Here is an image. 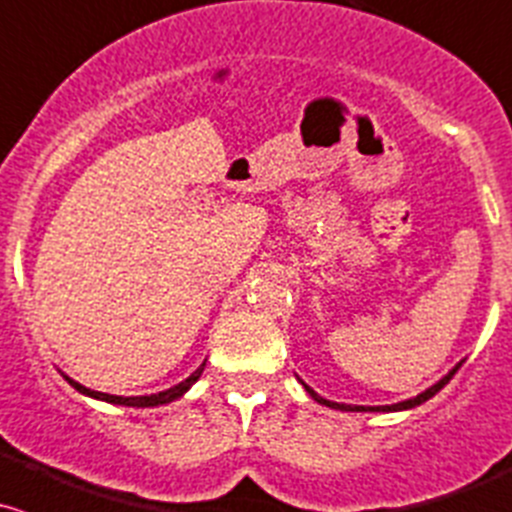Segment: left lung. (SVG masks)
<instances>
[{
    "label": "left lung",
    "instance_id": "left-lung-1",
    "mask_svg": "<svg viewBox=\"0 0 512 512\" xmlns=\"http://www.w3.org/2000/svg\"><path fill=\"white\" fill-rule=\"evenodd\" d=\"M460 365H463V362H458V365H455L453 370H450L448 375L443 377V380H438V382H435V385H430V388L425 390V393H420V395H415V398L403 400V403H395V405H345V403H332V400H325V398H322V395H317L315 390L310 388V385H305V382H302V380L300 382H302V388H305L307 393H310V398L315 400V403L327 405V408H332V410H350V413H398V410L418 408V405H423L425 400H430V398H433V395H438L440 390H443L445 385H448L450 377H453L455 372H458Z\"/></svg>",
    "mask_w": 512,
    "mask_h": 512
}]
</instances>
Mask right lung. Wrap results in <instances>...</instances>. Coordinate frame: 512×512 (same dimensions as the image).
<instances>
[{
    "instance_id": "right-lung-1",
    "label": "right lung",
    "mask_w": 512,
    "mask_h": 512,
    "mask_svg": "<svg viewBox=\"0 0 512 512\" xmlns=\"http://www.w3.org/2000/svg\"><path fill=\"white\" fill-rule=\"evenodd\" d=\"M202 370H205V362H202V365L197 367V370L192 372V375L187 377V380H182L180 385H175V388H170V390H162V393H155V395H137V398H122V395L97 393V390H89V388H84V385H79L77 380H72V377H67V375H64V380H67L69 385H72V388L77 390V393L87 395V398H94V400H104V403H112V405H127V408H157V405H167V403H172V400L182 398V395H185L187 390H190L192 385H195L197 380H200Z\"/></svg>"
}]
</instances>
